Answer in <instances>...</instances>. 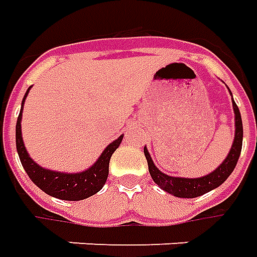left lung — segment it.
Segmentation results:
<instances>
[{"label": "left lung", "mask_w": 257, "mask_h": 257, "mask_svg": "<svg viewBox=\"0 0 257 257\" xmlns=\"http://www.w3.org/2000/svg\"><path fill=\"white\" fill-rule=\"evenodd\" d=\"M232 106H233V112H235V138H233L231 151L228 153V156L225 158L224 162L218 166L214 172H211L207 176L197 177V179L167 176L163 172H160L158 167L155 166L149 152H148L146 146H145L143 152H145V158L148 160L149 173H151L153 181L158 184L159 187L162 188V190H165L166 193L174 195V197H179V198H195V197H200V195L208 193V191L214 190V188L219 187L225 180L231 176V173L233 172L235 166L238 163L239 156H240L242 139H243L242 118H240L239 108L235 104L233 98H232Z\"/></svg>", "instance_id": "left-lung-1"}]
</instances>
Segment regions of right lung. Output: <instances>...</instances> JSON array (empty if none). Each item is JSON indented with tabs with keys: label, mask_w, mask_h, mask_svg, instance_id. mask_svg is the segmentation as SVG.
Instances as JSON below:
<instances>
[{
	"label": "right lung",
	"mask_w": 257,
	"mask_h": 257,
	"mask_svg": "<svg viewBox=\"0 0 257 257\" xmlns=\"http://www.w3.org/2000/svg\"><path fill=\"white\" fill-rule=\"evenodd\" d=\"M29 90L31 88H28V91L25 92V97L22 99L21 112H19L18 121H17V132H15L18 156L25 172L29 176V179L32 180L42 191H45L46 194L56 197L59 200L80 201V200H84V198L97 194L105 184L108 172H109V169H108L109 160H111L112 153L121 145L123 135L119 136L118 139H115L114 142L109 143L104 149V152L101 153V156L97 159V162L91 167L85 169L83 172L63 173L45 169L38 163H35V160L29 156L25 145H24V139H22V131H21L22 109H24V102H25Z\"/></svg>",
	"instance_id": "right-lung-1"
}]
</instances>
